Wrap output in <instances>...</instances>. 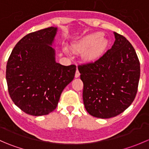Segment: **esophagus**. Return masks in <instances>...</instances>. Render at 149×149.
<instances>
[{"label": "esophagus", "mask_w": 149, "mask_h": 149, "mask_svg": "<svg viewBox=\"0 0 149 149\" xmlns=\"http://www.w3.org/2000/svg\"><path fill=\"white\" fill-rule=\"evenodd\" d=\"M79 76H80V73H79V70H76V73H75V77L76 78H79Z\"/></svg>", "instance_id": "1"}]
</instances>
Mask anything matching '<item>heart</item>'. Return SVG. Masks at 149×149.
Instances as JSON below:
<instances>
[{
  "label": "heart",
  "instance_id": "heart-1",
  "mask_svg": "<svg viewBox=\"0 0 149 149\" xmlns=\"http://www.w3.org/2000/svg\"><path fill=\"white\" fill-rule=\"evenodd\" d=\"M109 45V41L101 32L87 34L71 45V49L75 53H82L85 61H94L98 59L106 51ZM65 53H68L67 49H64Z\"/></svg>",
  "mask_w": 149,
  "mask_h": 149
}]
</instances>
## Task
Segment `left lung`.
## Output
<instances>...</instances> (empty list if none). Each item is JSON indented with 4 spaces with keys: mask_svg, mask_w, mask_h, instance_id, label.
I'll list each match as a JSON object with an SVG mask.
<instances>
[{
    "mask_svg": "<svg viewBox=\"0 0 149 149\" xmlns=\"http://www.w3.org/2000/svg\"><path fill=\"white\" fill-rule=\"evenodd\" d=\"M112 48L94 63L79 65L84 83L83 101L88 114L111 118L124 112L134 100L140 79L135 49L123 36L114 32Z\"/></svg>",
    "mask_w": 149,
    "mask_h": 149,
    "instance_id": "8db88e82",
    "label": "left lung"
}]
</instances>
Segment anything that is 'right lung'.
<instances>
[{"label":"right lung","instance_id":"obj_1","mask_svg":"<svg viewBox=\"0 0 149 149\" xmlns=\"http://www.w3.org/2000/svg\"><path fill=\"white\" fill-rule=\"evenodd\" d=\"M58 28L29 33L16 45L6 65L7 85L15 104L34 116L48 115L57 107L61 93L74 79L76 66L55 61L52 47Z\"/></svg>","mask_w":149,"mask_h":149}]
</instances>
